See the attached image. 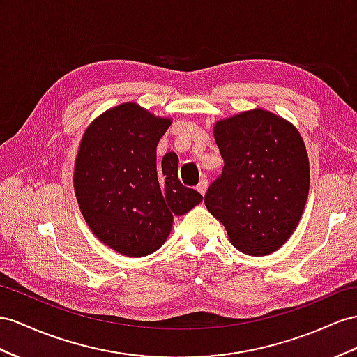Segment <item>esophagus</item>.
<instances>
[{
    "label": "esophagus",
    "mask_w": 357,
    "mask_h": 357,
    "mask_svg": "<svg viewBox=\"0 0 357 357\" xmlns=\"http://www.w3.org/2000/svg\"><path fill=\"white\" fill-rule=\"evenodd\" d=\"M196 188H197L199 193L204 196V195L206 193V190H208V179H206V178H202V179H200V182H199Z\"/></svg>",
    "instance_id": "1"
}]
</instances>
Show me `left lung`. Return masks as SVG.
<instances>
[{
	"label": "left lung",
	"mask_w": 357,
	"mask_h": 357,
	"mask_svg": "<svg viewBox=\"0 0 357 357\" xmlns=\"http://www.w3.org/2000/svg\"><path fill=\"white\" fill-rule=\"evenodd\" d=\"M225 167L205 205L235 249L266 257L288 241L309 193V158L297 128L253 108L214 125Z\"/></svg>",
	"instance_id": "1"
}]
</instances>
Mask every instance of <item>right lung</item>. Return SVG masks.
Masks as SVG:
<instances>
[{
  "label": "right lung",
  "mask_w": 357,
  "mask_h": 357,
  "mask_svg": "<svg viewBox=\"0 0 357 357\" xmlns=\"http://www.w3.org/2000/svg\"><path fill=\"white\" fill-rule=\"evenodd\" d=\"M172 119L135 102L107 109L81 139L74 190L96 238L130 258L158 250L172 231L173 215L202 202V195L178 178V155L157 160V144Z\"/></svg>",
  "instance_id": "obj_1"
}]
</instances>
